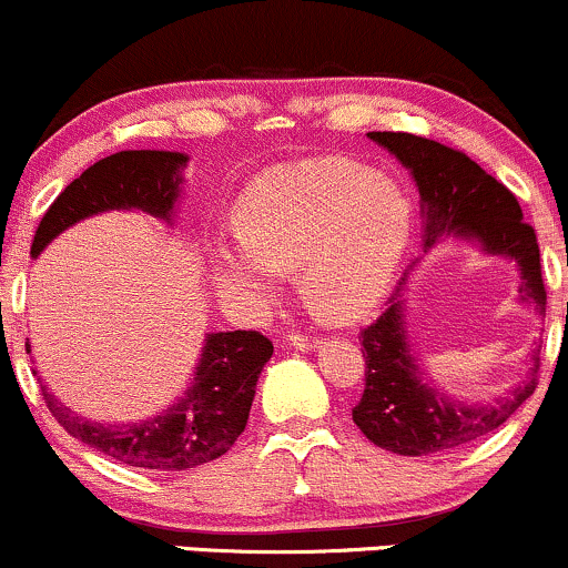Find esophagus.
Returning a JSON list of instances; mask_svg holds the SVG:
<instances>
[{
	"mask_svg": "<svg viewBox=\"0 0 568 568\" xmlns=\"http://www.w3.org/2000/svg\"><path fill=\"white\" fill-rule=\"evenodd\" d=\"M288 344H291V347L302 349V352H310V349H315L317 344H321V336H315V334H291Z\"/></svg>",
	"mask_w": 568,
	"mask_h": 568,
	"instance_id": "34e87169",
	"label": "esophagus"
}]
</instances>
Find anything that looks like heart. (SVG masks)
Segmentation results:
<instances>
[{"label": "heart", "instance_id": "b5f03b06", "mask_svg": "<svg viewBox=\"0 0 568 568\" xmlns=\"http://www.w3.org/2000/svg\"><path fill=\"white\" fill-rule=\"evenodd\" d=\"M237 240L213 245L221 296L264 306L272 272L302 270L306 302L328 321H355L393 283L408 243L410 211L400 189L344 160L280 165L237 202Z\"/></svg>", "mask_w": 568, "mask_h": 568}]
</instances>
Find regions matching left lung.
<instances>
[{
    "instance_id": "left-lung-1",
    "label": "left lung",
    "mask_w": 568,
    "mask_h": 568,
    "mask_svg": "<svg viewBox=\"0 0 568 568\" xmlns=\"http://www.w3.org/2000/svg\"><path fill=\"white\" fill-rule=\"evenodd\" d=\"M371 141L395 154L419 186L425 247L440 237L467 240L480 245L488 256H505L518 264L520 298L545 315V283L539 264L537 234L524 221L518 200L505 184L488 175L465 152L443 146L438 141L410 133H368ZM408 272L397 280L387 310L361 331L366 357V387L352 408V419L374 446L403 456L443 454L484 438L515 414L537 387L539 349L524 382L510 387L505 397L486 406H470L438 393L416 363L406 331Z\"/></svg>"
}]
</instances>
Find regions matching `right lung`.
Instances as JSON below:
<instances>
[{"label":"right lung","instance_id":"obj_1","mask_svg":"<svg viewBox=\"0 0 568 568\" xmlns=\"http://www.w3.org/2000/svg\"><path fill=\"white\" fill-rule=\"evenodd\" d=\"M181 152L130 149L98 160L58 194L39 221L31 256H39L77 221L106 211H143L171 224L181 194ZM26 352L31 344L26 342ZM272 342L258 331H219L205 336L200 363L184 395L152 419L103 425L77 416L42 387L44 403L71 438L112 456L120 465L175 473L219 459L243 435L256 382L272 357Z\"/></svg>","mask_w":568,"mask_h":568}]
</instances>
